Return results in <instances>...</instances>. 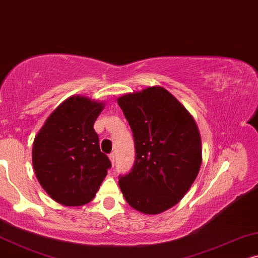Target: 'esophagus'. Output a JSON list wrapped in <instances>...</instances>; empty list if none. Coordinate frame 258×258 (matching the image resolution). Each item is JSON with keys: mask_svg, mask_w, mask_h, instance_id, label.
Returning <instances> with one entry per match:
<instances>
[{"mask_svg": "<svg viewBox=\"0 0 258 258\" xmlns=\"http://www.w3.org/2000/svg\"><path fill=\"white\" fill-rule=\"evenodd\" d=\"M109 159H111V161H112V164H113V165L115 164V153H114V152L109 154Z\"/></svg>", "mask_w": 258, "mask_h": 258, "instance_id": "esophagus-1", "label": "esophagus"}]
</instances>
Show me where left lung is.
<instances>
[{"label":"left lung","instance_id":"left-lung-1","mask_svg":"<svg viewBox=\"0 0 258 258\" xmlns=\"http://www.w3.org/2000/svg\"><path fill=\"white\" fill-rule=\"evenodd\" d=\"M118 104L131 127L136 159L119 176L126 202L143 214H160L176 205L197 177L201 135L186 108L161 87L127 94Z\"/></svg>","mask_w":258,"mask_h":258}]
</instances>
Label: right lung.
<instances>
[{
    "instance_id": "right-lung-1",
    "label": "right lung",
    "mask_w": 258,
    "mask_h": 258,
    "mask_svg": "<svg viewBox=\"0 0 258 258\" xmlns=\"http://www.w3.org/2000/svg\"><path fill=\"white\" fill-rule=\"evenodd\" d=\"M102 108V104L88 98L72 97L51 113L35 137L36 178L57 203L67 207L89 203L111 169L93 128Z\"/></svg>"
}]
</instances>
